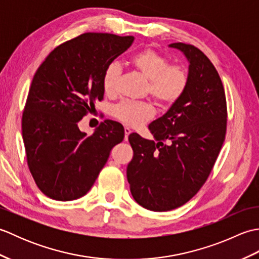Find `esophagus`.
Segmentation results:
<instances>
[{"instance_id": "1", "label": "esophagus", "mask_w": 259, "mask_h": 259, "mask_svg": "<svg viewBox=\"0 0 259 259\" xmlns=\"http://www.w3.org/2000/svg\"><path fill=\"white\" fill-rule=\"evenodd\" d=\"M133 133V131H131V129H129V128H124V140L126 141L128 140V137H129V135Z\"/></svg>"}]
</instances>
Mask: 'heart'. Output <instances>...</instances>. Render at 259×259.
I'll list each match as a JSON object with an SVG mask.
<instances>
[{
	"mask_svg": "<svg viewBox=\"0 0 259 259\" xmlns=\"http://www.w3.org/2000/svg\"><path fill=\"white\" fill-rule=\"evenodd\" d=\"M130 65L148 80L147 92L160 104H171L183 96L188 75L186 70L179 65H169V61L161 54L146 49L130 59ZM120 65L110 63L103 73V90L108 95H113L117 90ZM114 117L128 125L139 126L153 115V108L147 102L123 101L113 109Z\"/></svg>",
	"mask_w": 259,
	"mask_h": 259,
	"instance_id": "obj_1",
	"label": "heart"
}]
</instances>
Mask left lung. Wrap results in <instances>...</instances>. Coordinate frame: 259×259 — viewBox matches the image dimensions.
<instances>
[{
  "label": "left lung",
  "instance_id": "1",
  "mask_svg": "<svg viewBox=\"0 0 259 259\" xmlns=\"http://www.w3.org/2000/svg\"><path fill=\"white\" fill-rule=\"evenodd\" d=\"M169 48L183 52L189 63L186 90L148 126L155 140L129 136L134 149L126 167L131 195L152 211L178 208L197 194L226 135V97L213 64L194 46L178 42Z\"/></svg>",
  "mask_w": 259,
  "mask_h": 259
}]
</instances>
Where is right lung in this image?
I'll return each mask as SVG.
<instances>
[{
    "instance_id": "obj_1",
    "label": "right lung",
    "mask_w": 259,
    "mask_h": 259,
    "mask_svg": "<svg viewBox=\"0 0 259 259\" xmlns=\"http://www.w3.org/2000/svg\"><path fill=\"white\" fill-rule=\"evenodd\" d=\"M134 36L84 33L49 54L33 76L22 137L35 184L51 199L84 196L110 151L124 138L122 124L106 120L91 136L79 121L103 99V73L128 50Z\"/></svg>"
}]
</instances>
